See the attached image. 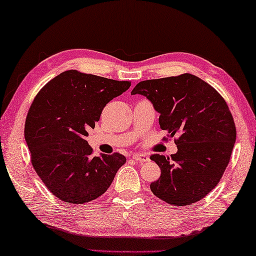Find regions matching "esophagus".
Instances as JSON below:
<instances>
[{
  "label": "esophagus",
  "instance_id": "34e87169",
  "mask_svg": "<svg viewBox=\"0 0 256 256\" xmlns=\"http://www.w3.org/2000/svg\"><path fill=\"white\" fill-rule=\"evenodd\" d=\"M132 158H134V160H136L137 162H140V163H144V162H148L150 161L148 156H146V154H142V153L134 154Z\"/></svg>",
  "mask_w": 256,
  "mask_h": 256
}]
</instances>
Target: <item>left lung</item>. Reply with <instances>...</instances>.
Instances as JSON below:
<instances>
[{
	"instance_id": "8db88e82",
	"label": "left lung",
	"mask_w": 256,
	"mask_h": 256,
	"mask_svg": "<svg viewBox=\"0 0 256 256\" xmlns=\"http://www.w3.org/2000/svg\"><path fill=\"white\" fill-rule=\"evenodd\" d=\"M132 94L145 96L160 113L162 130L178 136V150L171 158L150 156L161 169L150 190L177 206L198 202L219 184L236 142V127L226 100L190 74L140 82Z\"/></svg>"
}]
</instances>
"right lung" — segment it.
<instances>
[{"label":"right lung","instance_id":"obj_1","mask_svg":"<svg viewBox=\"0 0 256 256\" xmlns=\"http://www.w3.org/2000/svg\"><path fill=\"white\" fill-rule=\"evenodd\" d=\"M129 87V82L68 70L50 80L34 98L24 140L34 169L58 200L82 204L100 198L126 163L119 153L92 156L86 137L104 106Z\"/></svg>","mask_w":256,"mask_h":256}]
</instances>
